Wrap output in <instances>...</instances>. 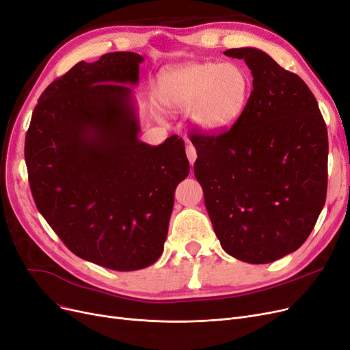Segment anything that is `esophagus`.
<instances>
[{
	"instance_id": "obj_1",
	"label": "esophagus",
	"mask_w": 350,
	"mask_h": 350,
	"mask_svg": "<svg viewBox=\"0 0 350 350\" xmlns=\"http://www.w3.org/2000/svg\"><path fill=\"white\" fill-rule=\"evenodd\" d=\"M186 154H187V159H189L190 164H191V165L195 164V161H196V159H198V151H196L195 146L190 144V142L186 146Z\"/></svg>"
}]
</instances>
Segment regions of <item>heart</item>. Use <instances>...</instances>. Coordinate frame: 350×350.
<instances>
[{"label":"heart","mask_w":350,"mask_h":350,"mask_svg":"<svg viewBox=\"0 0 350 350\" xmlns=\"http://www.w3.org/2000/svg\"><path fill=\"white\" fill-rule=\"evenodd\" d=\"M252 83L238 63L200 62L165 70L159 79V99L170 111H191L206 133H219L238 121L248 105Z\"/></svg>","instance_id":"heart-1"}]
</instances>
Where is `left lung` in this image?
Segmentation results:
<instances>
[{
    "label": "left lung",
    "mask_w": 350,
    "mask_h": 350,
    "mask_svg": "<svg viewBox=\"0 0 350 350\" xmlns=\"http://www.w3.org/2000/svg\"><path fill=\"white\" fill-rule=\"evenodd\" d=\"M225 55L247 63L252 92L226 131L190 134L195 176L222 248L268 264L301 247L325 206L327 128L300 76L254 47Z\"/></svg>",
    "instance_id": "8db88e82"
}]
</instances>
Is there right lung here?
I'll return each instance as SVG.
<instances>
[{"mask_svg": "<svg viewBox=\"0 0 350 350\" xmlns=\"http://www.w3.org/2000/svg\"><path fill=\"white\" fill-rule=\"evenodd\" d=\"M133 51L79 62L38 98L24 157L38 212L82 260L135 271L159 260L174 190L189 174L185 141L138 139Z\"/></svg>", "mask_w": 350, "mask_h": 350, "instance_id": "obj_1", "label": "right lung"}]
</instances>
